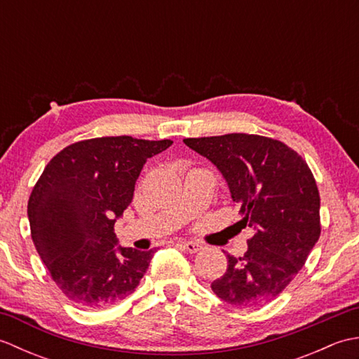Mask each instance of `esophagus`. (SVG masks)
<instances>
[{
  "label": "esophagus",
  "instance_id": "esophagus-1",
  "mask_svg": "<svg viewBox=\"0 0 359 359\" xmlns=\"http://www.w3.org/2000/svg\"><path fill=\"white\" fill-rule=\"evenodd\" d=\"M179 245L185 251H188V253H197V251L202 250V243L194 241H180Z\"/></svg>",
  "mask_w": 359,
  "mask_h": 359
}]
</instances>
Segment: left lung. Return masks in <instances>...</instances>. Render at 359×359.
Masks as SVG:
<instances>
[{
    "label": "left lung",
    "mask_w": 359,
    "mask_h": 359,
    "mask_svg": "<svg viewBox=\"0 0 359 359\" xmlns=\"http://www.w3.org/2000/svg\"><path fill=\"white\" fill-rule=\"evenodd\" d=\"M222 172L241 224L255 230L242 257L226 255L228 269L211 284L236 307H261L284 292L321 234L313 174L285 143L255 134L184 139Z\"/></svg>",
    "instance_id": "left-lung-1"
}]
</instances>
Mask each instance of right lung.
Listing matches in <instances>:
<instances>
[{"label": "right lung", "instance_id": "right-lung-1", "mask_svg": "<svg viewBox=\"0 0 359 359\" xmlns=\"http://www.w3.org/2000/svg\"><path fill=\"white\" fill-rule=\"evenodd\" d=\"M172 144L129 135L72 143L46 165L27 203L34 245L50 278L81 309L125 299L154 250L117 247L116 220L131 203L147 160Z\"/></svg>", "mask_w": 359, "mask_h": 359}]
</instances>
